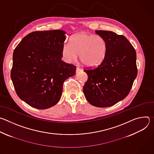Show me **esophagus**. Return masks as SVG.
<instances>
[{
	"label": "esophagus",
	"instance_id": "esophagus-1",
	"mask_svg": "<svg viewBox=\"0 0 154 154\" xmlns=\"http://www.w3.org/2000/svg\"><path fill=\"white\" fill-rule=\"evenodd\" d=\"M82 71V69H80V68H79V67H77L76 68V73L77 72H80V71Z\"/></svg>",
	"mask_w": 154,
	"mask_h": 154
}]
</instances>
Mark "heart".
Returning a JSON list of instances; mask_svg holds the SVG:
<instances>
[{"label":"heart","mask_w":154,"mask_h":154,"mask_svg":"<svg viewBox=\"0 0 154 154\" xmlns=\"http://www.w3.org/2000/svg\"><path fill=\"white\" fill-rule=\"evenodd\" d=\"M107 52V43L99 35L86 32L72 36L69 43L63 46L61 53L64 59L69 63L77 60L78 55L80 61L88 67L97 66L104 60Z\"/></svg>","instance_id":"1"}]
</instances>
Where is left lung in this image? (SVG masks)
Returning a JSON list of instances; mask_svg holds the SVG:
<instances>
[{
  "label": "left lung",
  "instance_id": "8db88e82",
  "mask_svg": "<svg viewBox=\"0 0 154 154\" xmlns=\"http://www.w3.org/2000/svg\"><path fill=\"white\" fill-rule=\"evenodd\" d=\"M107 43L104 60L96 68L85 69L88 80L83 86L86 100L97 107L111 106L128 94L137 75V54L123 35L96 30Z\"/></svg>",
  "mask_w": 154,
  "mask_h": 154
}]
</instances>
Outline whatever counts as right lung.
Instances as JSON below:
<instances>
[{"label": "right lung", "mask_w": 154, "mask_h": 154, "mask_svg": "<svg viewBox=\"0 0 154 154\" xmlns=\"http://www.w3.org/2000/svg\"><path fill=\"white\" fill-rule=\"evenodd\" d=\"M64 31H36L26 36L13 55L11 79L18 97L43 109L60 100L63 82L75 74L76 66L61 60Z\"/></svg>", "instance_id": "1"}]
</instances>
